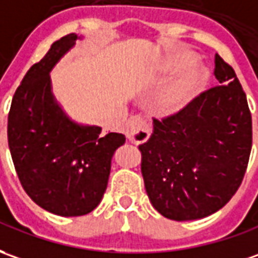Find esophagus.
I'll return each instance as SVG.
<instances>
[{
	"mask_svg": "<svg viewBox=\"0 0 258 258\" xmlns=\"http://www.w3.org/2000/svg\"><path fill=\"white\" fill-rule=\"evenodd\" d=\"M126 138L132 143H145L150 138V126L147 120L139 116L133 115L129 118L126 123Z\"/></svg>",
	"mask_w": 258,
	"mask_h": 258,
	"instance_id": "1",
	"label": "esophagus"
}]
</instances>
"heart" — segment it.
Wrapping results in <instances>:
<instances>
[{"instance_id":"obj_1","label":"heart","mask_w":258,"mask_h":258,"mask_svg":"<svg viewBox=\"0 0 258 258\" xmlns=\"http://www.w3.org/2000/svg\"><path fill=\"white\" fill-rule=\"evenodd\" d=\"M194 54L189 51H180L170 57L166 63V70L168 72H178L188 65L192 64ZM208 81L207 69L200 66H191L180 77L168 85L160 97V102L166 111H178L181 108L192 101L200 94Z\"/></svg>"}]
</instances>
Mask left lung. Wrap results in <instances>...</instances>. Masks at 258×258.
I'll return each instance as SVG.
<instances>
[{
	"instance_id": "left-lung-1",
	"label": "left lung",
	"mask_w": 258,
	"mask_h": 258,
	"mask_svg": "<svg viewBox=\"0 0 258 258\" xmlns=\"http://www.w3.org/2000/svg\"><path fill=\"white\" fill-rule=\"evenodd\" d=\"M219 84L178 112L153 118L140 145L142 174L152 205L173 221L215 214L239 189L251 152V113L233 67L215 54Z\"/></svg>"
}]
</instances>
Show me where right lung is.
<instances>
[{
  "instance_id": "obj_1",
  "label": "right lung",
  "mask_w": 258,
  "mask_h": 258,
  "mask_svg": "<svg viewBox=\"0 0 258 258\" xmlns=\"http://www.w3.org/2000/svg\"><path fill=\"white\" fill-rule=\"evenodd\" d=\"M77 40L69 33L32 66L14 94L8 145L18 178L33 202L60 216L90 214L104 197L122 133L73 123L51 95L49 73Z\"/></svg>"
}]
</instances>
